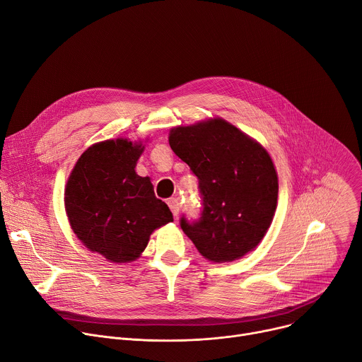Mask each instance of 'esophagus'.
Segmentation results:
<instances>
[{
	"mask_svg": "<svg viewBox=\"0 0 362 362\" xmlns=\"http://www.w3.org/2000/svg\"><path fill=\"white\" fill-rule=\"evenodd\" d=\"M166 204H168V207H170V210L173 211L174 217H177V216H178V211H180V203H178V200H177V199H170L168 202H166Z\"/></svg>",
	"mask_w": 362,
	"mask_h": 362,
	"instance_id": "esophagus-1",
	"label": "esophagus"
}]
</instances>
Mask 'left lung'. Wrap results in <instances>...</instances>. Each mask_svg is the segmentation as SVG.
<instances>
[{"mask_svg":"<svg viewBox=\"0 0 362 362\" xmlns=\"http://www.w3.org/2000/svg\"><path fill=\"white\" fill-rule=\"evenodd\" d=\"M170 145L199 178L200 217L180 220L199 252L230 262L252 251L276 207L278 178L268 152L221 119L173 129Z\"/></svg>","mask_w":362,"mask_h":362,"instance_id":"left-lung-1","label":"left lung"}]
</instances>
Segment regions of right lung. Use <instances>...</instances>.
<instances>
[{
	"instance_id": "obj_1",
	"label": "right lung",
	"mask_w": 362,
	"mask_h": 362,
	"mask_svg": "<svg viewBox=\"0 0 362 362\" xmlns=\"http://www.w3.org/2000/svg\"><path fill=\"white\" fill-rule=\"evenodd\" d=\"M142 152V145L126 139L97 144L81 155L66 184L65 207L75 235L111 262L136 259L151 233L174 220L151 180L134 171Z\"/></svg>"
}]
</instances>
